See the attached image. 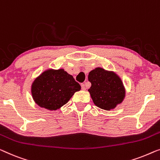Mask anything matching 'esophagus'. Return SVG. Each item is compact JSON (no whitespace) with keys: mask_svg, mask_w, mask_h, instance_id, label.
Wrapping results in <instances>:
<instances>
[{"mask_svg":"<svg viewBox=\"0 0 160 160\" xmlns=\"http://www.w3.org/2000/svg\"><path fill=\"white\" fill-rule=\"evenodd\" d=\"M81 86H82V89L83 90H85L86 89V87H85V84H81Z\"/></svg>","mask_w":160,"mask_h":160,"instance_id":"1","label":"esophagus"}]
</instances>
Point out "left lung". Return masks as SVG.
<instances>
[{
  "mask_svg": "<svg viewBox=\"0 0 160 160\" xmlns=\"http://www.w3.org/2000/svg\"><path fill=\"white\" fill-rule=\"evenodd\" d=\"M88 79L92 84L88 91L97 107L110 110L122 102L125 89L122 81L115 73L97 68L90 71Z\"/></svg>",
  "mask_w": 160,
  "mask_h": 160,
  "instance_id": "left-lung-1",
  "label": "left lung"
}]
</instances>
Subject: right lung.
I'll return each instance as SVG.
<instances>
[{"label": "right lung", "mask_w": 160, "mask_h": 160, "mask_svg": "<svg viewBox=\"0 0 160 160\" xmlns=\"http://www.w3.org/2000/svg\"><path fill=\"white\" fill-rule=\"evenodd\" d=\"M80 89V84L63 69L48 70L34 80L32 94L39 106L55 110L68 102Z\"/></svg>", "instance_id": "right-lung-1"}]
</instances>
